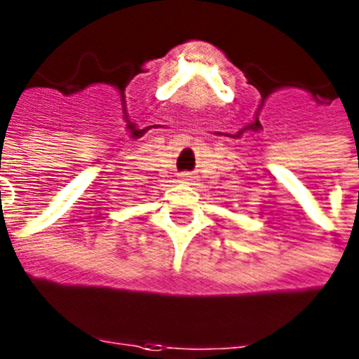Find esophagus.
I'll return each mask as SVG.
<instances>
[{
    "mask_svg": "<svg viewBox=\"0 0 359 359\" xmlns=\"http://www.w3.org/2000/svg\"><path fill=\"white\" fill-rule=\"evenodd\" d=\"M180 180H182V183H190V182H192V174L183 172L182 176H180Z\"/></svg>",
    "mask_w": 359,
    "mask_h": 359,
    "instance_id": "1",
    "label": "esophagus"
}]
</instances>
